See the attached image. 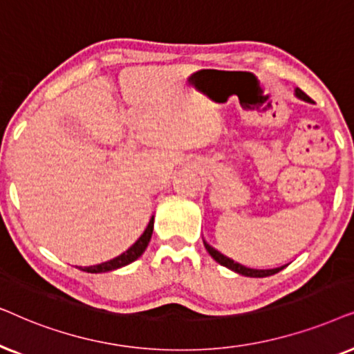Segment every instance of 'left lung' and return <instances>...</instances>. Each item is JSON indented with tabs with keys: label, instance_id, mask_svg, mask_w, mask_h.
<instances>
[{
	"label": "left lung",
	"instance_id": "left-lung-1",
	"mask_svg": "<svg viewBox=\"0 0 354 354\" xmlns=\"http://www.w3.org/2000/svg\"><path fill=\"white\" fill-rule=\"evenodd\" d=\"M295 93H296V97L301 98V100H304V102H313L308 95H306V93H304L303 91H301V88H296ZM204 246H205L207 251H209L210 256L214 257L215 261L220 263V266L230 268V270L236 272V273H239V275H244V277H256V279H262V277L273 275V273L283 270V268H285L286 266H288V263H286V266H281V267H277V268H267V270H261V268H249V267H246V266H241V263L234 262L233 259L223 256V254L216 251L215 248H212L210 244H207L205 241H204Z\"/></svg>",
	"mask_w": 354,
	"mask_h": 354
}]
</instances>
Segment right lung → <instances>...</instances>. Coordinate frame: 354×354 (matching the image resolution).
Returning <instances> with one entry per match:
<instances>
[{"label": "right lung", "mask_w": 354, "mask_h": 354, "mask_svg": "<svg viewBox=\"0 0 354 354\" xmlns=\"http://www.w3.org/2000/svg\"><path fill=\"white\" fill-rule=\"evenodd\" d=\"M152 232H153V216H152V218H150L147 228L144 230V233L140 234L138 241H136L133 246L128 249V251H124L122 254H120V256L115 257V259H111V261L97 263V266L82 267V270L84 272H88V273H100V272H110V270H115V268L128 266V263L134 262L136 259H139L140 256H142L144 251L149 246L150 238H152Z\"/></svg>", "instance_id": "add662e5"}]
</instances>
